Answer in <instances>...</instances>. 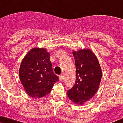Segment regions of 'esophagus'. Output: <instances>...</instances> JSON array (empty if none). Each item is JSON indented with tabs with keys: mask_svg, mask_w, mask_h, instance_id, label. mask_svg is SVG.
<instances>
[{
	"mask_svg": "<svg viewBox=\"0 0 123 123\" xmlns=\"http://www.w3.org/2000/svg\"><path fill=\"white\" fill-rule=\"evenodd\" d=\"M59 80H60V81H62V80H63V76H62V75H59Z\"/></svg>",
	"mask_w": 123,
	"mask_h": 123,
	"instance_id": "1",
	"label": "esophagus"
}]
</instances>
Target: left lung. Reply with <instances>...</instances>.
Returning a JSON list of instances; mask_svg holds the SVG:
<instances>
[{
    "mask_svg": "<svg viewBox=\"0 0 123 123\" xmlns=\"http://www.w3.org/2000/svg\"><path fill=\"white\" fill-rule=\"evenodd\" d=\"M76 79L73 87L68 90V96L74 103L82 105L94 96L99 88L102 70L98 59L88 49L73 51Z\"/></svg>",
    "mask_w": 123,
    "mask_h": 123,
    "instance_id": "obj_1",
    "label": "left lung"
}]
</instances>
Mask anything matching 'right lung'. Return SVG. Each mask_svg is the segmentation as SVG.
I'll return each mask as SVG.
<instances>
[{
    "label": "right lung",
    "instance_id": "right-lung-1",
    "mask_svg": "<svg viewBox=\"0 0 123 123\" xmlns=\"http://www.w3.org/2000/svg\"><path fill=\"white\" fill-rule=\"evenodd\" d=\"M49 53L44 48H32L21 61L19 74L29 96L39 98L49 94L59 78L53 73Z\"/></svg>",
    "mask_w": 123,
    "mask_h": 123
}]
</instances>
